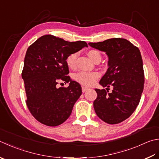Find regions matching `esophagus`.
<instances>
[{"label": "esophagus", "mask_w": 159, "mask_h": 159, "mask_svg": "<svg viewBox=\"0 0 159 159\" xmlns=\"http://www.w3.org/2000/svg\"><path fill=\"white\" fill-rule=\"evenodd\" d=\"M89 89L88 87H85V86H82V92L83 93H85Z\"/></svg>", "instance_id": "obj_1"}]
</instances>
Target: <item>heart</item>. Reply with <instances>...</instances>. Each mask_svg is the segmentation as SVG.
Masks as SVG:
<instances>
[{"instance_id":"1","label":"heart","mask_w":159,"mask_h":159,"mask_svg":"<svg viewBox=\"0 0 159 159\" xmlns=\"http://www.w3.org/2000/svg\"><path fill=\"white\" fill-rule=\"evenodd\" d=\"M87 55L89 58L93 61H95V59L98 58L101 59L100 52L96 50H90L87 52ZM77 57V53H72L71 55L68 57L66 59V64L70 68H74L75 67V62ZM100 77V74L98 72H85L82 71L77 73L75 76L77 82L82 84L84 86H91L93 84L98 77Z\"/></svg>"}]
</instances>
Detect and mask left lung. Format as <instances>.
Here are the masks:
<instances>
[{"mask_svg": "<svg viewBox=\"0 0 159 159\" xmlns=\"http://www.w3.org/2000/svg\"><path fill=\"white\" fill-rule=\"evenodd\" d=\"M93 48L105 52L109 58L108 69L100 81L105 89H95L93 102L97 116L108 124H118L128 118L141 98L144 88V71L139 49L122 38L89 43ZM109 87L112 91L108 93Z\"/></svg>", "mask_w": 159, "mask_h": 159, "instance_id": "1", "label": "left lung"}]
</instances>
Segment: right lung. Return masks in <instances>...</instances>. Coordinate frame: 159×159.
<instances>
[{
	"label": "right lung",
	"mask_w": 159,
	"mask_h": 159,
	"mask_svg": "<svg viewBox=\"0 0 159 159\" xmlns=\"http://www.w3.org/2000/svg\"><path fill=\"white\" fill-rule=\"evenodd\" d=\"M84 47H88L85 41L69 42L48 34L39 38L27 50L22 72L26 104L41 123L55 127L69 118L82 95V88L67 75L66 59ZM61 80L70 82L68 88L56 87Z\"/></svg>",
	"instance_id": "1"
}]
</instances>
